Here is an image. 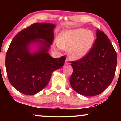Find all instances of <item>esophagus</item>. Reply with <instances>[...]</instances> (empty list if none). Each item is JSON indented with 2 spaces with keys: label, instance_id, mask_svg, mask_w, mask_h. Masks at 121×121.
I'll use <instances>...</instances> for the list:
<instances>
[{
  "label": "esophagus",
  "instance_id": "34e87169",
  "mask_svg": "<svg viewBox=\"0 0 121 121\" xmlns=\"http://www.w3.org/2000/svg\"><path fill=\"white\" fill-rule=\"evenodd\" d=\"M65 64H69V60L68 59H66V60H65Z\"/></svg>",
  "mask_w": 121,
  "mask_h": 121
}]
</instances>
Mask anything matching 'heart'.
<instances>
[{
  "mask_svg": "<svg viewBox=\"0 0 121 121\" xmlns=\"http://www.w3.org/2000/svg\"><path fill=\"white\" fill-rule=\"evenodd\" d=\"M95 41V35L91 31L78 28L61 32L56 44L61 48H68L70 58L77 60L86 56L92 48Z\"/></svg>",
  "mask_w": 121,
  "mask_h": 121,
  "instance_id": "1",
  "label": "heart"
}]
</instances>
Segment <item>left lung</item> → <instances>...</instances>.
Returning a JSON list of instances; mask_svg holds the SVG:
<instances>
[{"instance_id":"1","label":"left lung","mask_w":121,"mask_h":121,"mask_svg":"<svg viewBox=\"0 0 121 121\" xmlns=\"http://www.w3.org/2000/svg\"><path fill=\"white\" fill-rule=\"evenodd\" d=\"M71 63V87L81 95H97L113 80L117 54L107 35L97 30V38L90 52L83 58Z\"/></svg>"}]
</instances>
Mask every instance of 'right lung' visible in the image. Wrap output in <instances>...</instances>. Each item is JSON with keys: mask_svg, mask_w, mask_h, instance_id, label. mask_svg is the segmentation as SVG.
<instances>
[{"mask_svg": "<svg viewBox=\"0 0 121 121\" xmlns=\"http://www.w3.org/2000/svg\"><path fill=\"white\" fill-rule=\"evenodd\" d=\"M55 26L51 23L32 24L16 34L11 42L6 56V69L10 83L21 93L30 95L40 92L53 71L64 65L65 56L53 58L48 53ZM34 42L40 45L39 50L31 53L29 47Z\"/></svg>", "mask_w": 121, "mask_h": 121, "instance_id": "obj_1", "label": "right lung"}]
</instances>
